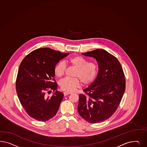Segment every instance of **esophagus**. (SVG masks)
Instances as JSON below:
<instances>
[{"label":"esophagus","mask_w":147,"mask_h":147,"mask_svg":"<svg viewBox=\"0 0 147 147\" xmlns=\"http://www.w3.org/2000/svg\"><path fill=\"white\" fill-rule=\"evenodd\" d=\"M71 92H68V91H65V92H64V96H67V95H69V94H71Z\"/></svg>","instance_id":"34e87169"}]
</instances>
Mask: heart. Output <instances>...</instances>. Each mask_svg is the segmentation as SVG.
Returning <instances> with one entry per match:
<instances>
[{
  "instance_id": "b5f03b06",
  "label": "heart",
  "mask_w": 147,
  "mask_h": 147,
  "mask_svg": "<svg viewBox=\"0 0 147 147\" xmlns=\"http://www.w3.org/2000/svg\"><path fill=\"white\" fill-rule=\"evenodd\" d=\"M67 63L76 68L73 78H65L60 82L59 85L62 90L72 92L79 88L81 81L84 85L89 84L96 78L98 67L94 62H88L84 58L76 56L69 58ZM66 66L63 62H59L54 68L55 75L61 77L64 75Z\"/></svg>"
}]
</instances>
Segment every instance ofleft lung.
<instances>
[{"label": "left lung", "mask_w": 147, "mask_h": 147, "mask_svg": "<svg viewBox=\"0 0 147 147\" xmlns=\"http://www.w3.org/2000/svg\"><path fill=\"white\" fill-rule=\"evenodd\" d=\"M82 55L95 58L98 72L95 81L79 95L78 111L89 123H97L109 119L119 107L125 89V81L118 59L103 49Z\"/></svg>", "instance_id": "left-lung-1"}]
</instances>
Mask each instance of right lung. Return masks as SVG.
I'll list each match as a JSON object with an SVG mask.
<instances>
[{
	"label": "right lung",
	"mask_w": 147,
	"mask_h": 147,
	"mask_svg": "<svg viewBox=\"0 0 147 147\" xmlns=\"http://www.w3.org/2000/svg\"><path fill=\"white\" fill-rule=\"evenodd\" d=\"M69 53L48 47L37 49L24 58L19 65L16 91L19 101L32 118L45 122L57 114L64 94L57 90L55 66ZM53 91L51 97L46 92Z\"/></svg>",
	"instance_id": "right-lung-1"
}]
</instances>
